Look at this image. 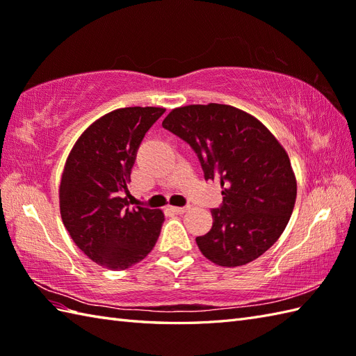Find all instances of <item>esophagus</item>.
Segmentation results:
<instances>
[{
    "label": "esophagus",
    "instance_id": "1",
    "mask_svg": "<svg viewBox=\"0 0 356 356\" xmlns=\"http://www.w3.org/2000/svg\"><path fill=\"white\" fill-rule=\"evenodd\" d=\"M170 209L175 213H185L189 211V206H171Z\"/></svg>",
    "mask_w": 356,
    "mask_h": 356
}]
</instances>
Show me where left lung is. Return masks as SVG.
Listing matches in <instances>:
<instances>
[{
    "instance_id": "1",
    "label": "left lung",
    "mask_w": 356,
    "mask_h": 356,
    "mask_svg": "<svg viewBox=\"0 0 356 356\" xmlns=\"http://www.w3.org/2000/svg\"><path fill=\"white\" fill-rule=\"evenodd\" d=\"M163 129L194 148L204 179H218L222 204L198 249L221 267L245 266L282 235L294 209L297 181L290 158L253 115L229 104L172 109Z\"/></svg>"
}]
</instances>
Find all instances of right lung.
Masks as SVG:
<instances>
[{"label":"right lung","instance_id":"1","mask_svg":"<svg viewBox=\"0 0 356 356\" xmlns=\"http://www.w3.org/2000/svg\"><path fill=\"white\" fill-rule=\"evenodd\" d=\"M163 107H121L94 121L76 140L59 186L63 226L89 259L126 270L153 250L161 209L131 208L130 172L140 140ZM134 204V203H131Z\"/></svg>","mask_w":356,"mask_h":356}]
</instances>
